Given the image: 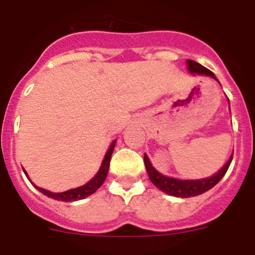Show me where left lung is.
Returning a JSON list of instances; mask_svg holds the SVG:
<instances>
[{
  "label": "left lung",
  "mask_w": 255,
  "mask_h": 255,
  "mask_svg": "<svg viewBox=\"0 0 255 255\" xmlns=\"http://www.w3.org/2000/svg\"><path fill=\"white\" fill-rule=\"evenodd\" d=\"M188 70L190 73H198V75H206L211 76L214 80H217L214 73L212 71H209L208 68L203 67L202 65H199L198 62L192 61V59H187ZM218 81V80H217ZM232 159H233V155L229 158L228 162L226 163L223 168L219 170L217 174H214L213 177L204 178V179H198V180H179L175 179V178H169L165 177V175L160 174L157 170L153 168V165L150 164L149 159H148L147 155L144 154V164L147 168L148 175H149V179L158 189H160L162 192H165L169 196L174 197H180V198H188V197H194L199 196V194L204 193L207 190H209L211 188H213L222 178L224 177V174L228 170L229 165H231Z\"/></svg>",
  "instance_id": "8db88e82"
}]
</instances>
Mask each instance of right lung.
I'll list each match as a JSON object with an SVG mask.
<instances>
[{"label":"right lung","instance_id":"right-lung-1","mask_svg":"<svg viewBox=\"0 0 255 255\" xmlns=\"http://www.w3.org/2000/svg\"><path fill=\"white\" fill-rule=\"evenodd\" d=\"M115 145H116V140H113L112 144H111V147H110V149H108L107 153H106L105 159H103L100 170H98L97 174L95 175V178H93V179H91L87 184L82 185V187L75 188V189L66 190V192H62V193H52V192H49V190L43 189V188H39V187H37V185H34V187H36L37 189L41 192V193H43L44 196L49 197V198H52V199H57V201H62V202L80 201V199H83V198H86V197L91 196V194L95 193L96 190H97L98 188L103 184L106 177H107L108 168H110V162H111V155H112L113 149H115ZM23 172H24V174L27 175L26 170H23ZM27 178H28V175H27Z\"/></svg>","mask_w":255,"mask_h":255}]
</instances>
